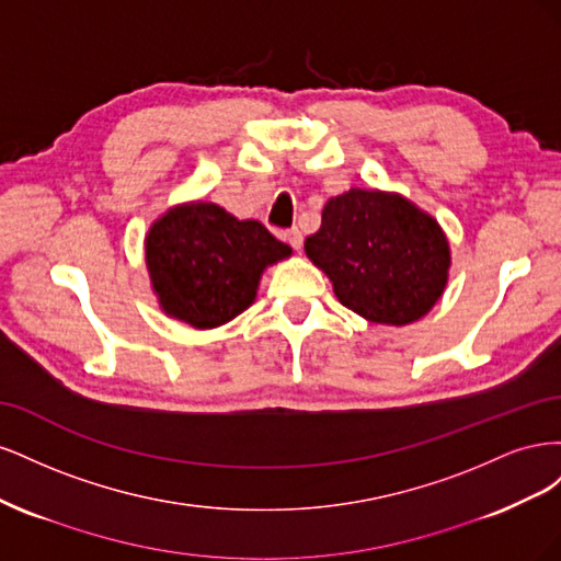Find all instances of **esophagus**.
Listing matches in <instances>:
<instances>
[{
    "instance_id": "34e87169",
    "label": "esophagus",
    "mask_w": 561,
    "mask_h": 561,
    "mask_svg": "<svg viewBox=\"0 0 561 561\" xmlns=\"http://www.w3.org/2000/svg\"><path fill=\"white\" fill-rule=\"evenodd\" d=\"M283 236H285V241H287V243H290V245H293L295 250H301V243H304V241H301V231H299L297 227H293V229H287V231H285Z\"/></svg>"
}]
</instances>
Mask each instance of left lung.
I'll list each match as a JSON object with an SVG mask.
<instances>
[{"instance_id":"8db88e82","label":"left lung","mask_w":561,"mask_h":561,"mask_svg":"<svg viewBox=\"0 0 561 561\" xmlns=\"http://www.w3.org/2000/svg\"><path fill=\"white\" fill-rule=\"evenodd\" d=\"M304 250L346 309L381 325L426 316L445 293L451 264L437 219L400 194L358 186L325 203Z\"/></svg>"}]
</instances>
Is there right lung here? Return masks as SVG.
Here are the masks:
<instances>
[{
  "label": "right lung",
  "mask_w": 561,
  "mask_h": 561,
  "mask_svg": "<svg viewBox=\"0 0 561 561\" xmlns=\"http://www.w3.org/2000/svg\"><path fill=\"white\" fill-rule=\"evenodd\" d=\"M290 254V245L257 219H236L203 201L171 208L145 239L161 309L198 330L219 328L243 313L257 297L264 268Z\"/></svg>",
  "instance_id": "right-lung-1"
}]
</instances>
